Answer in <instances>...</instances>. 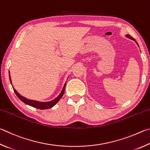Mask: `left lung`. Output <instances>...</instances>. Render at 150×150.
Instances as JSON below:
<instances>
[{"instance_id":"left-lung-1","label":"left lung","mask_w":150,"mask_h":150,"mask_svg":"<svg viewBox=\"0 0 150 150\" xmlns=\"http://www.w3.org/2000/svg\"><path fill=\"white\" fill-rule=\"evenodd\" d=\"M126 37H127V38H129V39H132V40H133V41H134L135 42H136V43H137V42H136V40H135V39H134L133 38H132V37H131L130 35H126ZM137 45H138V44L137 43Z\"/></svg>"}]
</instances>
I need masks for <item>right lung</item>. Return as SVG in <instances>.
<instances>
[{
    "label": "right lung",
    "mask_w": 150,
    "mask_h": 150,
    "mask_svg": "<svg viewBox=\"0 0 150 150\" xmlns=\"http://www.w3.org/2000/svg\"><path fill=\"white\" fill-rule=\"evenodd\" d=\"M9 78H10V83H11V84L12 86V80H11V78H10V72H9ZM66 83H67V82H66ZM66 83H64V86H63L62 90L61 91V92L60 93L59 95L55 99H52V101H47V102H41V101H35V100H31V99H29L25 98V97L21 96L20 94L18 93L16 90H15V89L14 88V87H13V86H12V88H13V90H14V91L15 93L16 94V96H17L18 98H19L22 102H23V103H25L26 105H30V106L35 107V108H37V109H47L51 108V107L54 106L55 105H56L58 103V101H59L60 99L62 98V97L63 96V95H64V93Z\"/></svg>",
    "instance_id": "1"
}]
</instances>
